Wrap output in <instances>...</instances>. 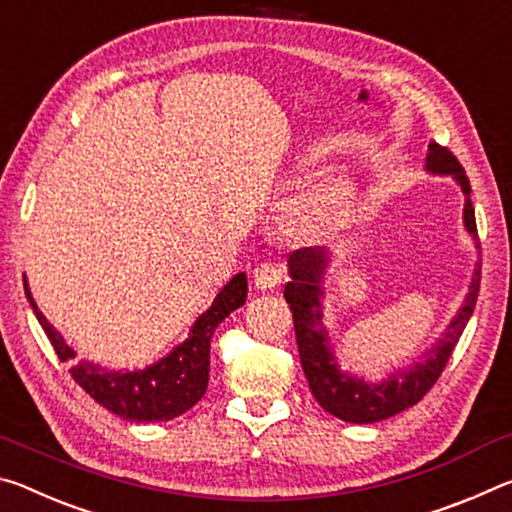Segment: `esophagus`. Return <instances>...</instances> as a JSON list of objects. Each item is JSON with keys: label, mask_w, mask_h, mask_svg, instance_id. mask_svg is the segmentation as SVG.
<instances>
[{"label": "esophagus", "mask_w": 512, "mask_h": 512, "mask_svg": "<svg viewBox=\"0 0 512 512\" xmlns=\"http://www.w3.org/2000/svg\"><path fill=\"white\" fill-rule=\"evenodd\" d=\"M286 279V263L283 261H263L254 270V283L261 290H272Z\"/></svg>", "instance_id": "esophagus-1"}]
</instances>
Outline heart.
<instances>
[{"label":"heart","instance_id":"heart-1","mask_svg":"<svg viewBox=\"0 0 512 512\" xmlns=\"http://www.w3.org/2000/svg\"><path fill=\"white\" fill-rule=\"evenodd\" d=\"M351 206V190L347 183L335 181L331 186L317 192L315 197L306 199L292 211V224L299 233L315 236L333 229L342 217L349 213Z\"/></svg>","mask_w":512,"mask_h":512}]
</instances>
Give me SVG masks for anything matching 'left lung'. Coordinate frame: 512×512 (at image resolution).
<instances>
[{"label": "left lung", "mask_w": 512, "mask_h": 512, "mask_svg": "<svg viewBox=\"0 0 512 512\" xmlns=\"http://www.w3.org/2000/svg\"><path fill=\"white\" fill-rule=\"evenodd\" d=\"M426 170L435 174H454L465 192V226L472 236H476V217L474 206L469 199V179L460 165L458 158L451 154L449 147H442L438 142H431L429 154H426ZM326 267V258L322 249H297L290 254V276L292 281L286 283L283 297L290 304L292 320H295L297 347L304 374L311 385L313 397L320 401V406L342 422L354 424H372L379 420L401 413L410 406H415L426 392H429L440 374L445 372L451 354L463 335L469 317L474 313L476 299L481 288V263L476 267L469 295L460 308L454 322L449 324L447 333L442 335L429 354L420 363H415L408 372H395L381 383H365L363 379H351L345 372L338 370V363H333L329 351V338L322 326L320 313V281Z\"/></svg>", "instance_id": "1"}]
</instances>
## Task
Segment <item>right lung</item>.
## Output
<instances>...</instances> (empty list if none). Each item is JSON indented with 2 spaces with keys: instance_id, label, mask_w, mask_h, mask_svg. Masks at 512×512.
Returning a JSON list of instances; mask_svg holds the SVG:
<instances>
[{
  "instance_id": "obj_1",
  "label": "right lung",
  "mask_w": 512,
  "mask_h": 512,
  "mask_svg": "<svg viewBox=\"0 0 512 512\" xmlns=\"http://www.w3.org/2000/svg\"><path fill=\"white\" fill-rule=\"evenodd\" d=\"M24 292L36 313L40 326L61 363L72 360L74 351L58 335L47 317L38 311L27 281ZM247 299V276L236 274L213 299L208 311L192 326L188 340L142 372H111L92 363H77L70 370L88 395L111 413L131 422H167L186 413L204 397L208 388V365H211V338L226 315L236 311Z\"/></svg>"
}]
</instances>
